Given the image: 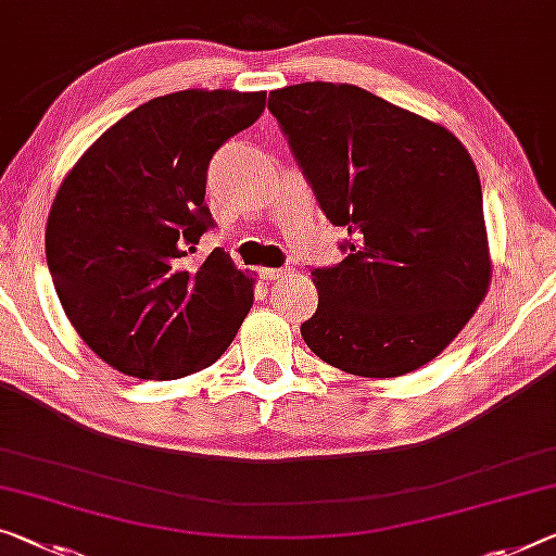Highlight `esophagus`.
Masks as SVG:
<instances>
[{
  "label": "esophagus",
  "instance_id": "esophagus-1",
  "mask_svg": "<svg viewBox=\"0 0 556 556\" xmlns=\"http://www.w3.org/2000/svg\"><path fill=\"white\" fill-rule=\"evenodd\" d=\"M290 273V268H263L261 276L266 280H283Z\"/></svg>",
  "mask_w": 556,
  "mask_h": 556
}]
</instances>
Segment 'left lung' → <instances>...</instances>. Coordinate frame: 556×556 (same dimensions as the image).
Wrapping results in <instances>:
<instances>
[{"mask_svg": "<svg viewBox=\"0 0 556 556\" xmlns=\"http://www.w3.org/2000/svg\"><path fill=\"white\" fill-rule=\"evenodd\" d=\"M323 213L345 226V258L315 268L318 311L301 326L320 361L397 378L434 361L467 326L492 278L482 186L445 126L353 84L270 91Z\"/></svg>", "mask_w": 556, "mask_h": 556, "instance_id": "8db88e82", "label": "left lung"}]
</instances>
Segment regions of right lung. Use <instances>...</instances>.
I'll return each mask as SVG.
<instances>
[{"mask_svg":"<svg viewBox=\"0 0 556 556\" xmlns=\"http://www.w3.org/2000/svg\"><path fill=\"white\" fill-rule=\"evenodd\" d=\"M266 109V91L186 89L126 114L59 186L47 263L66 318L101 361L141 380H176L226 353L253 305L249 273L216 249L206 170Z\"/></svg>","mask_w":556,"mask_h":556,"instance_id":"add662e5","label":"right lung"}]
</instances>
